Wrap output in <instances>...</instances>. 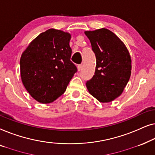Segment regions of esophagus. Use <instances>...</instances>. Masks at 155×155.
<instances>
[{
  "mask_svg": "<svg viewBox=\"0 0 155 155\" xmlns=\"http://www.w3.org/2000/svg\"><path fill=\"white\" fill-rule=\"evenodd\" d=\"M77 69H78V71L81 70V69H82V64H78V66H77Z\"/></svg>",
  "mask_w": 155,
  "mask_h": 155,
  "instance_id": "esophagus-1",
  "label": "esophagus"
}]
</instances>
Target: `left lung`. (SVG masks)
<instances>
[{
  "instance_id": "1",
  "label": "left lung",
  "mask_w": 155,
  "mask_h": 155,
  "mask_svg": "<svg viewBox=\"0 0 155 155\" xmlns=\"http://www.w3.org/2000/svg\"><path fill=\"white\" fill-rule=\"evenodd\" d=\"M96 57L95 74L87 81L88 92L101 102L116 99L123 92L131 74L127 48L116 34L104 29L86 31Z\"/></svg>"
}]
</instances>
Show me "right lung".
I'll list each match as a JSON object with an SVG mask.
<instances>
[{"label": "right lung", "mask_w": 155, "mask_h": 155, "mask_svg": "<svg viewBox=\"0 0 155 155\" xmlns=\"http://www.w3.org/2000/svg\"><path fill=\"white\" fill-rule=\"evenodd\" d=\"M70 39L67 32L50 29L34 39L21 54V81L36 101L47 104L58 98L77 71L70 60Z\"/></svg>", "instance_id": "obj_1"}]
</instances>
